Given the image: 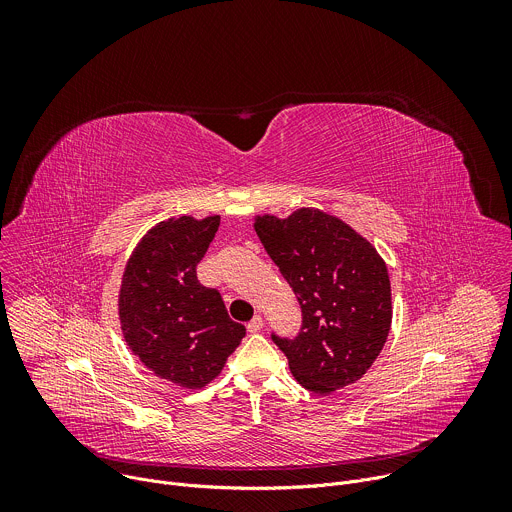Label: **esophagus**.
Segmentation results:
<instances>
[{
  "mask_svg": "<svg viewBox=\"0 0 512 512\" xmlns=\"http://www.w3.org/2000/svg\"><path fill=\"white\" fill-rule=\"evenodd\" d=\"M263 328V318L261 316H255L249 324H247V330L251 332V334H255V332H259Z\"/></svg>",
  "mask_w": 512,
  "mask_h": 512,
  "instance_id": "obj_1",
  "label": "esophagus"
}]
</instances>
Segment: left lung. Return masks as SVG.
Segmentation results:
<instances>
[{
    "mask_svg": "<svg viewBox=\"0 0 512 512\" xmlns=\"http://www.w3.org/2000/svg\"><path fill=\"white\" fill-rule=\"evenodd\" d=\"M255 233L294 289L302 330L273 336L296 381L318 395L356 383L381 354L393 320L385 259L338 216L298 208L255 216Z\"/></svg>",
    "mask_w": 512,
    "mask_h": 512,
    "instance_id": "obj_1",
    "label": "left lung"
}]
</instances>
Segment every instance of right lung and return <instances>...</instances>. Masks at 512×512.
<instances>
[{
  "label": "right lung",
  "mask_w": 512,
  "mask_h": 512,
  "mask_svg": "<svg viewBox=\"0 0 512 512\" xmlns=\"http://www.w3.org/2000/svg\"><path fill=\"white\" fill-rule=\"evenodd\" d=\"M221 216H170L131 251L119 285L117 314L129 350L156 377L204 389L225 369L245 336L216 289L196 279Z\"/></svg>",
  "instance_id": "add662e5"
}]
</instances>
